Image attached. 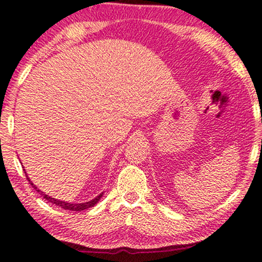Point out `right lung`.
<instances>
[{
	"mask_svg": "<svg viewBox=\"0 0 262 262\" xmlns=\"http://www.w3.org/2000/svg\"><path fill=\"white\" fill-rule=\"evenodd\" d=\"M27 179H28L29 182H30V185L32 186V188H35V190H36L37 193H40V194H41L42 196H43V198L46 199L48 203H52V204H54V205L60 206V208H62V209L70 210V211H82V210H86V209H89V208H92V206H95V205L97 204V203H98V200L101 199V198H102V195H103V193H101V194H99L98 196H96L95 199L90 200V202H86V203H79V204H74V203L63 202V200H58V199H54V198H52V196H48L47 194H45L43 192H41V190L38 189L37 187L34 185V183H31V181L29 180V177H28V176H27Z\"/></svg>",
	"mask_w": 262,
	"mask_h": 262,
	"instance_id": "right-lung-1",
	"label": "right lung"
}]
</instances>
